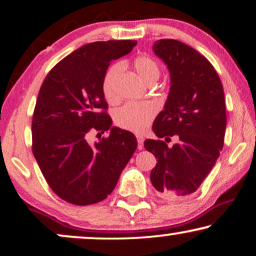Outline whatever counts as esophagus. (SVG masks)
Returning a JSON list of instances; mask_svg holds the SVG:
<instances>
[{
    "label": "esophagus",
    "mask_w": 256,
    "mask_h": 256,
    "mask_svg": "<svg viewBox=\"0 0 256 256\" xmlns=\"http://www.w3.org/2000/svg\"><path fill=\"white\" fill-rule=\"evenodd\" d=\"M136 138H138V148L140 150L143 149V142H144V138H143V136H141V135H138V136H136Z\"/></svg>",
    "instance_id": "34e87169"
}]
</instances>
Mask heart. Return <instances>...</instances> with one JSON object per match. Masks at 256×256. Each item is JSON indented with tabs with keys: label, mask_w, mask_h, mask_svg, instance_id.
<instances>
[{
	"label": "heart",
	"mask_w": 256,
	"mask_h": 256,
	"mask_svg": "<svg viewBox=\"0 0 256 256\" xmlns=\"http://www.w3.org/2000/svg\"><path fill=\"white\" fill-rule=\"evenodd\" d=\"M135 71L146 84H154L158 79L160 68L158 62L150 56H138L132 62ZM122 72V64L112 65L104 73L102 92L108 101L118 99V80ZM157 108L152 102H128L115 113V122L126 130L141 134L152 124L156 116Z\"/></svg>",
	"instance_id": "b5f03b06"
}]
</instances>
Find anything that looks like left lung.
<instances>
[{
  "mask_svg": "<svg viewBox=\"0 0 256 256\" xmlns=\"http://www.w3.org/2000/svg\"><path fill=\"white\" fill-rule=\"evenodd\" d=\"M152 50L170 72V92L152 130L157 138L177 136L169 148L162 140H146L157 158L150 180L166 198L194 194L214 166L224 146L226 107L224 88L211 62L176 40H160Z\"/></svg>",
  "mask_w": 256,
  "mask_h": 256,
  "instance_id": "8db88e82",
  "label": "left lung"
}]
</instances>
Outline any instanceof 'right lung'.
I'll use <instances>...</instances> for the list:
<instances>
[{
    "label": "right lung",
    "mask_w": 256,
    "mask_h": 256,
    "mask_svg": "<svg viewBox=\"0 0 256 256\" xmlns=\"http://www.w3.org/2000/svg\"><path fill=\"white\" fill-rule=\"evenodd\" d=\"M136 40L94 42L72 52L42 84L32 118V152L52 191L74 205L107 198L138 148L135 135L112 127L102 92L112 60L129 54ZM90 130H110L94 146Z\"/></svg>",
    "instance_id": "obj_1"
}]
</instances>
